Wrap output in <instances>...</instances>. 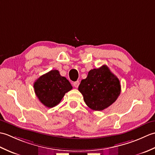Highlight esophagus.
Segmentation results:
<instances>
[{
	"label": "esophagus",
	"instance_id": "esophagus-1",
	"mask_svg": "<svg viewBox=\"0 0 155 155\" xmlns=\"http://www.w3.org/2000/svg\"><path fill=\"white\" fill-rule=\"evenodd\" d=\"M78 85H79V81H78L74 82V83H73V86L75 88H77L78 87Z\"/></svg>",
	"mask_w": 155,
	"mask_h": 155
}]
</instances>
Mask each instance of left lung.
I'll list each match as a JSON object with an SVG mask.
<instances>
[{"mask_svg": "<svg viewBox=\"0 0 155 155\" xmlns=\"http://www.w3.org/2000/svg\"><path fill=\"white\" fill-rule=\"evenodd\" d=\"M78 91L87 106L94 110H103L114 103L120 93L118 78L107 65L92 69L83 79Z\"/></svg>", "mask_w": 155, "mask_h": 155, "instance_id": "1", "label": "left lung"}]
</instances>
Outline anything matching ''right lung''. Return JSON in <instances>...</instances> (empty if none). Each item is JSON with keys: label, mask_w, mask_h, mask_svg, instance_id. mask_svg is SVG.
<instances>
[{"label": "right lung", "mask_w": 155, "mask_h": 155, "mask_svg": "<svg viewBox=\"0 0 155 155\" xmlns=\"http://www.w3.org/2000/svg\"><path fill=\"white\" fill-rule=\"evenodd\" d=\"M72 87L67 78L57 70H52L41 76L34 83L37 97L45 107L52 108L60 103L65 93Z\"/></svg>", "instance_id": "1"}]
</instances>
